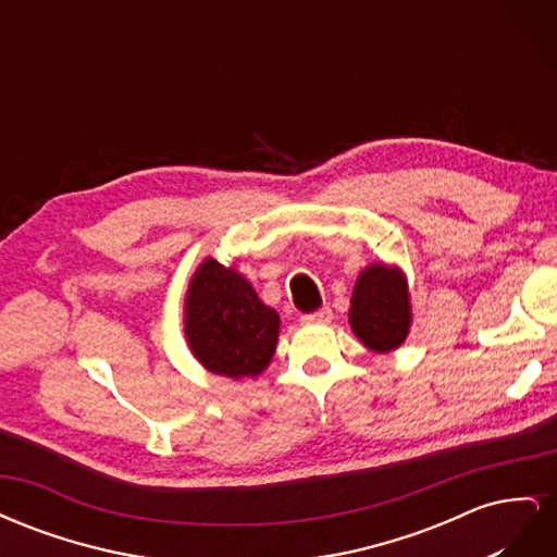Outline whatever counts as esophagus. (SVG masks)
Returning <instances> with one entry per match:
<instances>
[{
  "mask_svg": "<svg viewBox=\"0 0 557 557\" xmlns=\"http://www.w3.org/2000/svg\"><path fill=\"white\" fill-rule=\"evenodd\" d=\"M299 320H301V325H325L332 320V309L323 307V309H318L313 313H305Z\"/></svg>",
  "mask_w": 557,
  "mask_h": 557,
  "instance_id": "34e87169",
  "label": "esophagus"
}]
</instances>
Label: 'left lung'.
I'll return each instance as SVG.
<instances>
[{"mask_svg":"<svg viewBox=\"0 0 557 557\" xmlns=\"http://www.w3.org/2000/svg\"><path fill=\"white\" fill-rule=\"evenodd\" d=\"M350 327L376 352L395 350L407 339L411 311L407 283L397 269L372 264L360 274L350 297Z\"/></svg>","mask_w":557,"mask_h":557,"instance_id":"obj_1","label":"left lung"}]
</instances>
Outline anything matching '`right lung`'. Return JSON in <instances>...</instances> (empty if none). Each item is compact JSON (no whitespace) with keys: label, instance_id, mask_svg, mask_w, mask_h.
Returning <instances> with one entry per match:
<instances>
[{"label":"right lung","instance_id":"right-lung-1","mask_svg":"<svg viewBox=\"0 0 557 557\" xmlns=\"http://www.w3.org/2000/svg\"><path fill=\"white\" fill-rule=\"evenodd\" d=\"M185 336L209 372L258 376L276 350L278 313L262 305L244 276L209 258L190 281Z\"/></svg>","mask_w":557,"mask_h":557}]
</instances>
